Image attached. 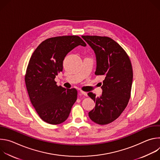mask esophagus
<instances>
[{
	"mask_svg": "<svg viewBox=\"0 0 160 160\" xmlns=\"http://www.w3.org/2000/svg\"><path fill=\"white\" fill-rule=\"evenodd\" d=\"M80 94L81 95H83L85 96H87V93L85 92H83V91H80Z\"/></svg>",
	"mask_w": 160,
	"mask_h": 160,
	"instance_id": "obj_1",
	"label": "esophagus"
}]
</instances>
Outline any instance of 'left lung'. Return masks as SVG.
I'll list each match as a JSON object with an SVG mask.
<instances>
[{
    "label": "left lung",
    "instance_id": "obj_1",
    "mask_svg": "<svg viewBox=\"0 0 160 160\" xmlns=\"http://www.w3.org/2000/svg\"><path fill=\"white\" fill-rule=\"evenodd\" d=\"M82 37L96 54V75L104 77L101 96L88 93L96 102L88 116L98 124L106 125L118 118L128 104L133 80L131 62L123 49L111 38L89 35Z\"/></svg>",
    "mask_w": 160,
    "mask_h": 160
}]
</instances>
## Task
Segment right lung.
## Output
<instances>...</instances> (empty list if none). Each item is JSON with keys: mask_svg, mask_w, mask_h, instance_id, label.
I'll return each instance as SVG.
<instances>
[{"mask_svg": "<svg viewBox=\"0 0 160 160\" xmlns=\"http://www.w3.org/2000/svg\"><path fill=\"white\" fill-rule=\"evenodd\" d=\"M78 45L86 46L78 36L50 38L38 45L29 61L25 75L28 96L40 118L48 123L64 122L77 101L75 88L58 86L54 79L62 71L66 56Z\"/></svg>", "mask_w": 160, "mask_h": 160, "instance_id": "1", "label": "right lung"}]
</instances>
